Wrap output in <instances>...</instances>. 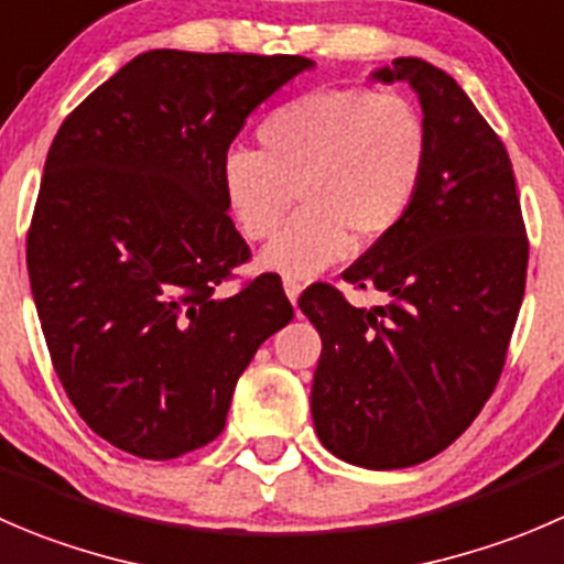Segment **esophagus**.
Masks as SVG:
<instances>
[{
  "label": "esophagus",
  "instance_id": "34e87169",
  "mask_svg": "<svg viewBox=\"0 0 564 564\" xmlns=\"http://www.w3.org/2000/svg\"><path fill=\"white\" fill-rule=\"evenodd\" d=\"M283 289H286V297L292 300L294 305H297V297H300V292H303V283L297 281V278H283Z\"/></svg>",
  "mask_w": 564,
  "mask_h": 564
}]
</instances>
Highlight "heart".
<instances>
[{"label": "heart", "instance_id": "heart-1", "mask_svg": "<svg viewBox=\"0 0 564 564\" xmlns=\"http://www.w3.org/2000/svg\"><path fill=\"white\" fill-rule=\"evenodd\" d=\"M259 149H231L220 187L250 242L274 237L297 194L304 212L264 250V267L308 278L352 248L391 237L413 209L430 160L427 126L402 96L311 90L259 123Z\"/></svg>", "mask_w": 564, "mask_h": 564}]
</instances>
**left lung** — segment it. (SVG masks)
<instances>
[{"instance_id": "obj_1", "label": "left lung", "mask_w": 564, "mask_h": 564, "mask_svg": "<svg viewBox=\"0 0 564 564\" xmlns=\"http://www.w3.org/2000/svg\"><path fill=\"white\" fill-rule=\"evenodd\" d=\"M377 79L419 93L430 160L413 209L344 281L386 292L355 308L330 283L300 308L322 336L311 415L325 449L388 471L455 444L494 393L527 289L529 239L510 154L463 87L419 57Z\"/></svg>"}]
</instances>
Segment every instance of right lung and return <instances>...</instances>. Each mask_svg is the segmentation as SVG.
<instances>
[{"label": "right lung", "mask_w": 564, "mask_h": 564, "mask_svg": "<svg viewBox=\"0 0 564 564\" xmlns=\"http://www.w3.org/2000/svg\"><path fill=\"white\" fill-rule=\"evenodd\" d=\"M308 65L154 48L54 134L26 231L32 297L70 404L120 452L176 460L212 444L256 349L294 319L272 272L223 292L250 248L220 162Z\"/></svg>", "instance_id": "right-lung-1"}]
</instances>
